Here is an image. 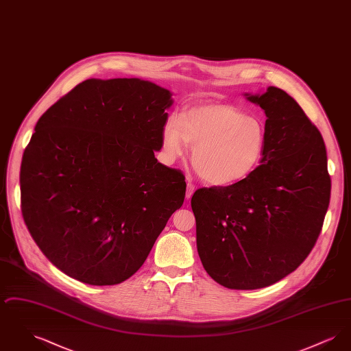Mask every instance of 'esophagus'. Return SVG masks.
Wrapping results in <instances>:
<instances>
[{"label": "esophagus", "instance_id": "34e87169", "mask_svg": "<svg viewBox=\"0 0 351 351\" xmlns=\"http://www.w3.org/2000/svg\"><path fill=\"white\" fill-rule=\"evenodd\" d=\"M193 192H195V185L192 183L186 184V193H185V197L189 200L191 197H192V195H193Z\"/></svg>", "mask_w": 351, "mask_h": 351}]
</instances>
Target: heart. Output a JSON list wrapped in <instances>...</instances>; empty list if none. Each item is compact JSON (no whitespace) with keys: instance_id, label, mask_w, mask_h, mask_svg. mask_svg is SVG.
Masks as SVG:
<instances>
[{"instance_id":"1","label":"heart","mask_w":351,"mask_h":351,"mask_svg":"<svg viewBox=\"0 0 351 351\" xmlns=\"http://www.w3.org/2000/svg\"><path fill=\"white\" fill-rule=\"evenodd\" d=\"M265 123L232 105L199 104L171 117L162 134L168 163L193 145L192 166L205 183L226 186L250 178L266 152Z\"/></svg>"}]
</instances>
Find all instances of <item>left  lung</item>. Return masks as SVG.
<instances>
[{"mask_svg": "<svg viewBox=\"0 0 351 351\" xmlns=\"http://www.w3.org/2000/svg\"><path fill=\"white\" fill-rule=\"evenodd\" d=\"M266 114V152L241 183L192 196L196 242L209 276L230 289L282 280L305 261L330 200L322 135L283 89L245 93Z\"/></svg>", "mask_w": 351, "mask_h": 351, "instance_id": "8db88e82", "label": "left lung"}]
</instances>
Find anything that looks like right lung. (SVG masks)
Masks as SVG:
<instances>
[{"label":"right lung","instance_id":"1","mask_svg":"<svg viewBox=\"0 0 351 351\" xmlns=\"http://www.w3.org/2000/svg\"><path fill=\"white\" fill-rule=\"evenodd\" d=\"M172 93L141 79H89L38 119L21 165L27 229L53 266L122 283L183 205L182 171L158 162Z\"/></svg>","mask_w":351,"mask_h":351}]
</instances>
